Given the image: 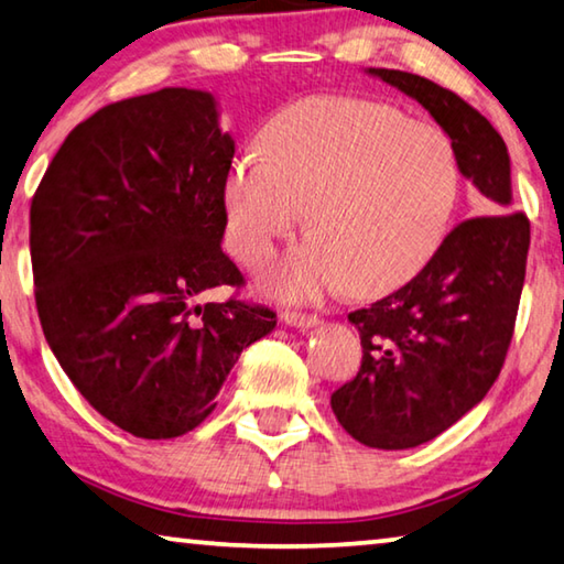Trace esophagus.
I'll return each mask as SVG.
<instances>
[{
  "instance_id": "1",
  "label": "esophagus",
  "mask_w": 564,
  "mask_h": 564,
  "mask_svg": "<svg viewBox=\"0 0 564 564\" xmlns=\"http://www.w3.org/2000/svg\"><path fill=\"white\" fill-rule=\"evenodd\" d=\"M281 318L285 321V326H293V328H301V330H308L318 326V318L314 314H299V311H283Z\"/></svg>"
}]
</instances>
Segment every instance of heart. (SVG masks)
<instances>
[{"label": "heart", "instance_id": "1", "mask_svg": "<svg viewBox=\"0 0 564 564\" xmlns=\"http://www.w3.org/2000/svg\"><path fill=\"white\" fill-rule=\"evenodd\" d=\"M459 198L449 135L369 97L318 95L293 102L228 167L223 200L228 248L256 265L275 240L301 228L261 275L279 299L316 301L344 289L381 296L409 283L436 256Z\"/></svg>", "mask_w": 564, "mask_h": 564}]
</instances>
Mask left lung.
<instances>
[{"mask_svg":"<svg viewBox=\"0 0 564 564\" xmlns=\"http://www.w3.org/2000/svg\"><path fill=\"white\" fill-rule=\"evenodd\" d=\"M366 75L432 115L457 150L459 173L495 213L459 223L422 273L348 314L364 359L359 373L330 394V409L356 442L411 449L459 422L502 371L524 285L530 220L509 213V153L485 115L426 77L383 67Z\"/></svg>","mask_w":564,"mask_h":564,"instance_id":"obj_1","label":"left lung"}]
</instances>
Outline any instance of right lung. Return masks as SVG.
<instances>
[{"label": "right lung", "instance_id": "obj_1", "mask_svg": "<svg viewBox=\"0 0 564 564\" xmlns=\"http://www.w3.org/2000/svg\"><path fill=\"white\" fill-rule=\"evenodd\" d=\"M218 118L216 97L187 87L107 105L32 198L44 338L79 394L140 440L198 426L240 351L275 328L271 308L198 303L243 283L220 248L236 140Z\"/></svg>", "mask_w": 564, "mask_h": 564}]
</instances>
